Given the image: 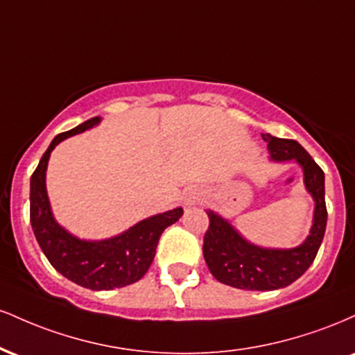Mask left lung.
I'll return each mask as SVG.
<instances>
[{"label":"left lung","instance_id":"1","mask_svg":"<svg viewBox=\"0 0 355 355\" xmlns=\"http://www.w3.org/2000/svg\"><path fill=\"white\" fill-rule=\"evenodd\" d=\"M274 162L294 160L302 166L305 190L315 202L311 234L294 248H263L245 240L229 220L207 210L210 225L203 237V257L218 282L243 291H275L295 282L312 266L327 225L324 172L299 141L262 133Z\"/></svg>","mask_w":355,"mask_h":355}]
</instances>
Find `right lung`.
<instances>
[{
    "label": "right lung",
    "mask_w": 355,
    "mask_h": 355,
    "mask_svg": "<svg viewBox=\"0 0 355 355\" xmlns=\"http://www.w3.org/2000/svg\"><path fill=\"white\" fill-rule=\"evenodd\" d=\"M95 116L53 138L30 182V220L43 254L61 275L89 291H112L135 284L153 262L158 240L168 225L182 217V207L135 223L123 234L107 240H81L53 217L46 193V166L60 141L100 123Z\"/></svg>",
    "instance_id": "right-lung-1"
}]
</instances>
